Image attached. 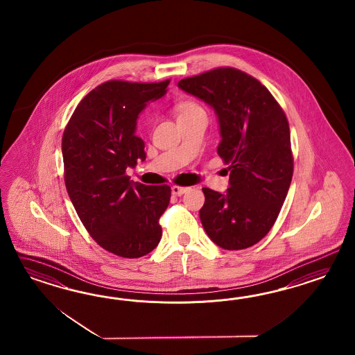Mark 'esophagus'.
<instances>
[{"label": "esophagus", "instance_id": "esophagus-1", "mask_svg": "<svg viewBox=\"0 0 355 355\" xmlns=\"http://www.w3.org/2000/svg\"><path fill=\"white\" fill-rule=\"evenodd\" d=\"M186 191H187V187L177 186V184L172 186V193L173 195H175V196H180V195H182V193H186Z\"/></svg>", "mask_w": 355, "mask_h": 355}]
</instances>
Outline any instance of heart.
<instances>
[{
    "label": "heart",
    "mask_w": 355,
    "mask_h": 355,
    "mask_svg": "<svg viewBox=\"0 0 355 355\" xmlns=\"http://www.w3.org/2000/svg\"><path fill=\"white\" fill-rule=\"evenodd\" d=\"M198 110H203V109L200 107V105H199L198 103L191 101V100H184V101H181V103H178V104L175 105V112H177L178 119H180V117H184V116H189V114L195 113V112H198Z\"/></svg>",
    "instance_id": "obj_1"
}]
</instances>
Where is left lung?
<instances>
[{"label":"left lung","instance_id":"obj_1","mask_svg":"<svg viewBox=\"0 0 355 355\" xmlns=\"http://www.w3.org/2000/svg\"><path fill=\"white\" fill-rule=\"evenodd\" d=\"M178 87L215 109L223 138L217 153L230 173L226 193L203 187L202 225L220 248H251L268 234L291 187L285 112L258 79L229 66L181 79Z\"/></svg>","mask_w":355,"mask_h":355}]
</instances>
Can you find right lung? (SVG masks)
<instances>
[{
    "label": "right lung",
    "mask_w": 355,
    "mask_h": 355,
    "mask_svg": "<svg viewBox=\"0 0 355 355\" xmlns=\"http://www.w3.org/2000/svg\"><path fill=\"white\" fill-rule=\"evenodd\" d=\"M159 83L107 80L78 104L62 135L64 186L82 224L98 246L121 258H140L162 239L168 184L131 182L126 169L146 160L135 135L146 103L165 95Z\"/></svg>",
    "instance_id": "obj_1"
}]
</instances>
